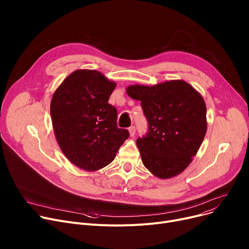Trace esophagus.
<instances>
[{"mask_svg":"<svg viewBox=\"0 0 249 249\" xmlns=\"http://www.w3.org/2000/svg\"><path fill=\"white\" fill-rule=\"evenodd\" d=\"M128 131H129V133H130V136H134V135H135V132H136V129H135L134 126H130V127L128 128Z\"/></svg>","mask_w":249,"mask_h":249,"instance_id":"obj_1","label":"esophagus"}]
</instances>
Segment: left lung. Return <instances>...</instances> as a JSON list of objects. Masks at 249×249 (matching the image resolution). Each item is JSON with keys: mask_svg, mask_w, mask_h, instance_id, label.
Masks as SVG:
<instances>
[{"mask_svg": "<svg viewBox=\"0 0 249 249\" xmlns=\"http://www.w3.org/2000/svg\"><path fill=\"white\" fill-rule=\"evenodd\" d=\"M126 91L130 98L141 102L148 121L147 134L136 141L143 164L163 179L184 172L207 132L203 97L181 80L154 86L133 85Z\"/></svg>", "mask_w": 249, "mask_h": 249, "instance_id": "8db88e82", "label": "left lung"}]
</instances>
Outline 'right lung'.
I'll use <instances>...</instances> for the list:
<instances>
[{
	"label": "right lung",
	"mask_w": 249,
	"mask_h": 249,
	"mask_svg": "<svg viewBox=\"0 0 249 249\" xmlns=\"http://www.w3.org/2000/svg\"><path fill=\"white\" fill-rule=\"evenodd\" d=\"M116 83L95 70L71 72L54 91L50 115L58 145L67 159L84 171L111 163L129 137L117 127V110L108 103Z\"/></svg>",
	"instance_id": "obj_1"
}]
</instances>
